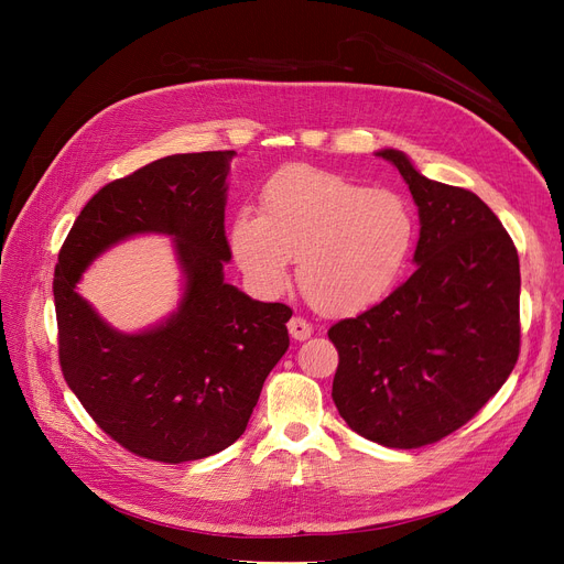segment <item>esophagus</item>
Returning <instances> with one entry per match:
<instances>
[{
    "label": "esophagus",
    "instance_id": "34e87169",
    "mask_svg": "<svg viewBox=\"0 0 564 564\" xmlns=\"http://www.w3.org/2000/svg\"><path fill=\"white\" fill-rule=\"evenodd\" d=\"M288 332L294 340H306V338H311L313 327H311V322H306L304 317H292L288 322Z\"/></svg>",
    "mask_w": 564,
    "mask_h": 564
}]
</instances>
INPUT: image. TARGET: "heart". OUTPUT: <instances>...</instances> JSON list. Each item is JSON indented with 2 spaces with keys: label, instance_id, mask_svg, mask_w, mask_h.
Listing matches in <instances>:
<instances>
[{
  "label": "heart",
  "instance_id": "1",
  "mask_svg": "<svg viewBox=\"0 0 564 564\" xmlns=\"http://www.w3.org/2000/svg\"><path fill=\"white\" fill-rule=\"evenodd\" d=\"M413 232V215L395 192L290 166L264 185L260 215L242 210L232 219L230 249L256 290L279 294L297 260L304 297L322 313L351 315L393 290Z\"/></svg>",
  "mask_w": 564,
  "mask_h": 564
}]
</instances>
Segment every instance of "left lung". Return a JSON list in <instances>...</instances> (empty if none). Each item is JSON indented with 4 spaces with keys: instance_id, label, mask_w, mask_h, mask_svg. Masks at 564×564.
I'll return each instance as SVG.
<instances>
[{
    "instance_id": "left-lung-1",
    "label": "left lung",
    "mask_w": 564,
    "mask_h": 564,
    "mask_svg": "<svg viewBox=\"0 0 564 564\" xmlns=\"http://www.w3.org/2000/svg\"><path fill=\"white\" fill-rule=\"evenodd\" d=\"M419 205L413 272L387 300L329 329L332 398L345 423L389 448H421L459 430L519 359V256L476 194L430 181L383 148Z\"/></svg>"
}]
</instances>
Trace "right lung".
Listing matches in <instances>:
<instances>
[{"mask_svg": "<svg viewBox=\"0 0 564 564\" xmlns=\"http://www.w3.org/2000/svg\"><path fill=\"white\" fill-rule=\"evenodd\" d=\"M235 151L169 155L105 185L58 251V361L98 427L139 457L183 464L240 438L262 383L285 354V304L224 281L226 177ZM169 234L184 297L160 325L118 333L76 292L85 267L134 234Z\"/></svg>", "mask_w": 564, "mask_h": 564, "instance_id": "1", "label": "right lung"}]
</instances>
